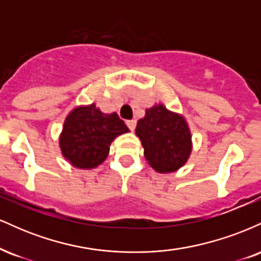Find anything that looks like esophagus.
<instances>
[{
    "label": "esophagus",
    "mask_w": 261,
    "mask_h": 261,
    "mask_svg": "<svg viewBox=\"0 0 261 261\" xmlns=\"http://www.w3.org/2000/svg\"><path fill=\"white\" fill-rule=\"evenodd\" d=\"M126 125L131 131H134L135 127H136V120H128V121H126Z\"/></svg>",
    "instance_id": "1"
}]
</instances>
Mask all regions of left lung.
Segmentation results:
<instances>
[{
	"mask_svg": "<svg viewBox=\"0 0 261 261\" xmlns=\"http://www.w3.org/2000/svg\"><path fill=\"white\" fill-rule=\"evenodd\" d=\"M149 166L158 173H173L181 168L190 157L193 142L187 120L170 112L163 104L146 109L136 126Z\"/></svg>",
	"mask_w": 261,
	"mask_h": 261,
	"instance_id": "1",
	"label": "left lung"
}]
</instances>
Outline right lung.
<instances>
[{"instance_id": "obj_1", "label": "right lung", "mask_w": 261, "mask_h": 261, "mask_svg": "<svg viewBox=\"0 0 261 261\" xmlns=\"http://www.w3.org/2000/svg\"><path fill=\"white\" fill-rule=\"evenodd\" d=\"M126 133L128 128L118 114H104L92 103L76 107L66 116L59 143L68 163L92 169L106 161L115 137Z\"/></svg>"}]
</instances>
